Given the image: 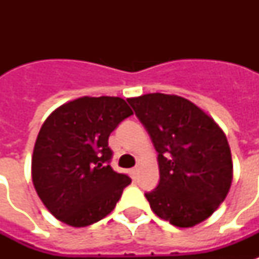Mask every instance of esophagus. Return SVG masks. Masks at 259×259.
Returning <instances> with one entry per match:
<instances>
[{
	"label": "esophagus",
	"instance_id": "1",
	"mask_svg": "<svg viewBox=\"0 0 259 259\" xmlns=\"http://www.w3.org/2000/svg\"><path fill=\"white\" fill-rule=\"evenodd\" d=\"M130 175H132V177H133V179H137V176H138V168H137V166L130 170Z\"/></svg>",
	"mask_w": 259,
	"mask_h": 259
}]
</instances>
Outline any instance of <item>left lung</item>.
<instances>
[{"instance_id":"1","label":"left lung","mask_w":259,"mask_h":259,"mask_svg":"<svg viewBox=\"0 0 259 259\" xmlns=\"http://www.w3.org/2000/svg\"><path fill=\"white\" fill-rule=\"evenodd\" d=\"M129 105L157 150L160 183L145 196L158 218L177 227H193L226 199L233 160L217 122L185 98L145 94Z\"/></svg>"}]
</instances>
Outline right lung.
<instances>
[{"mask_svg": "<svg viewBox=\"0 0 259 259\" xmlns=\"http://www.w3.org/2000/svg\"><path fill=\"white\" fill-rule=\"evenodd\" d=\"M132 114L122 98L82 97L58 107L42 123L32 181L56 219L86 227L113 211L132 180L110 166L109 136Z\"/></svg>", "mask_w": 259, "mask_h": 259, "instance_id": "1", "label": "right lung"}]
</instances>
